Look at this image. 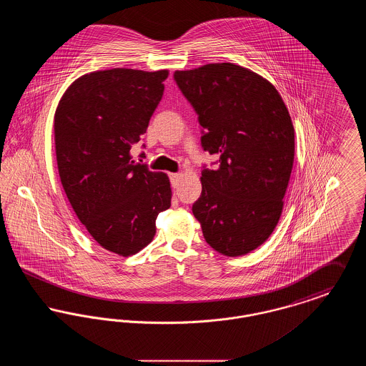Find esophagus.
Returning <instances> with one entry per match:
<instances>
[{
    "instance_id": "1",
    "label": "esophagus",
    "mask_w": 366,
    "mask_h": 366,
    "mask_svg": "<svg viewBox=\"0 0 366 366\" xmlns=\"http://www.w3.org/2000/svg\"><path fill=\"white\" fill-rule=\"evenodd\" d=\"M179 178H181V174H179V173H172V174H170V181H172V185H173L174 188L178 185Z\"/></svg>"
}]
</instances>
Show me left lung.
<instances>
[{"mask_svg": "<svg viewBox=\"0 0 366 366\" xmlns=\"http://www.w3.org/2000/svg\"><path fill=\"white\" fill-rule=\"evenodd\" d=\"M174 79L204 129V151L219 157L202 172L193 215L215 251L242 257L279 224L295 157L288 108L273 84L233 63L175 71Z\"/></svg>", "mask_w": 366, "mask_h": 366, "instance_id": "1", "label": "left lung"}]
</instances>
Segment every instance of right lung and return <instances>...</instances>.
Here are the masks:
<instances>
[{"label":"right lung","instance_id":"add662e5","mask_svg":"<svg viewBox=\"0 0 366 366\" xmlns=\"http://www.w3.org/2000/svg\"><path fill=\"white\" fill-rule=\"evenodd\" d=\"M169 70L111 69L75 79L54 112L61 185L89 234L130 257L155 237L159 212L172 206L170 179L130 155L162 100Z\"/></svg>","mask_w":366,"mask_h":366}]
</instances>
